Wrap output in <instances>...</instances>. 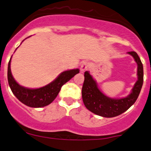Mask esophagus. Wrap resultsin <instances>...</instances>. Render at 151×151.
<instances>
[{
  "label": "esophagus",
  "mask_w": 151,
  "mask_h": 151,
  "mask_svg": "<svg viewBox=\"0 0 151 151\" xmlns=\"http://www.w3.org/2000/svg\"><path fill=\"white\" fill-rule=\"evenodd\" d=\"M89 66H90V63H89L88 62H87V61L83 62L82 64H81V67H80L81 71H82V72H83V71H85L86 70H88Z\"/></svg>",
  "instance_id": "obj_1"
}]
</instances>
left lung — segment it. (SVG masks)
<instances>
[{"label":"left lung","mask_w":151,"mask_h":151,"mask_svg":"<svg viewBox=\"0 0 151 151\" xmlns=\"http://www.w3.org/2000/svg\"><path fill=\"white\" fill-rule=\"evenodd\" d=\"M128 53L134 58L137 64V80L132 93L128 96L120 99H114L105 96L97 86L96 81L88 71H85V81L82 89V101L85 107L98 116L107 118L116 116L123 114L135 103L143 84V66L136 52Z\"/></svg>","instance_id":"1"}]
</instances>
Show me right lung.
<instances>
[{"instance_id": "obj_1", "label": "right lung", "mask_w": 151, "mask_h": 151, "mask_svg": "<svg viewBox=\"0 0 151 151\" xmlns=\"http://www.w3.org/2000/svg\"><path fill=\"white\" fill-rule=\"evenodd\" d=\"M11 59L8 65V81L14 95L22 104L32 108H41L51 104L58 96L61 87L80 72L78 69L63 71L54 81L37 89H29L19 85L11 71Z\"/></svg>"}]
</instances>
